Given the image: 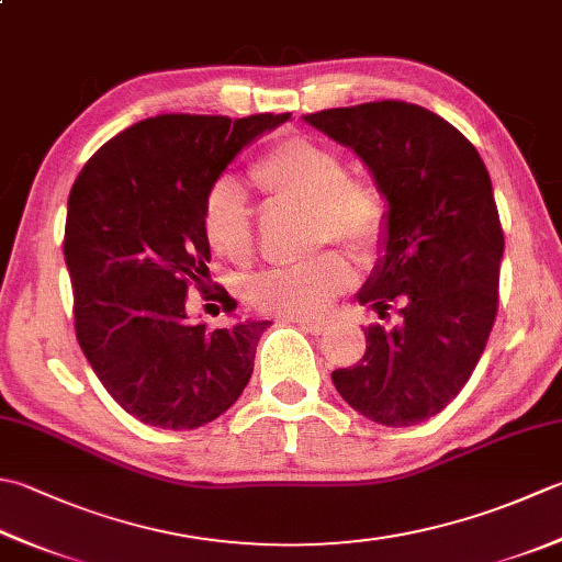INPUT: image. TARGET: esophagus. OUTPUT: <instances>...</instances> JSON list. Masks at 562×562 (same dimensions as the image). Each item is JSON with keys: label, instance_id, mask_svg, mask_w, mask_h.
I'll return each instance as SVG.
<instances>
[{"label": "esophagus", "instance_id": "34e87169", "mask_svg": "<svg viewBox=\"0 0 562 562\" xmlns=\"http://www.w3.org/2000/svg\"><path fill=\"white\" fill-rule=\"evenodd\" d=\"M294 324L302 328V331H306V334H312V336H318V334H324L326 331V322H312V318H294Z\"/></svg>", "mask_w": 562, "mask_h": 562}]
</instances>
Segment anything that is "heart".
Returning <instances> with one entry per match:
<instances>
[{"label":"heart","mask_w":562,"mask_h":562,"mask_svg":"<svg viewBox=\"0 0 562 562\" xmlns=\"http://www.w3.org/2000/svg\"><path fill=\"white\" fill-rule=\"evenodd\" d=\"M252 180L278 200L310 206L314 244L338 240L360 256H372L387 236V206L375 187L350 180L344 158L312 138L290 136L270 146L252 165ZM204 236L231 262H246L256 244L252 209L231 178L212 184L202 209ZM356 280L340 252H324L310 262L258 274L248 294L262 312L288 318L322 316Z\"/></svg>","instance_id":"b5f03b06"}]
</instances>
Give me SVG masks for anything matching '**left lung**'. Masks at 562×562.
Segmentation results:
<instances>
[{
    "label": "left lung",
    "mask_w": 562,
    "mask_h": 562,
    "mask_svg": "<svg viewBox=\"0 0 562 562\" xmlns=\"http://www.w3.org/2000/svg\"><path fill=\"white\" fill-rule=\"evenodd\" d=\"M304 121L368 165L387 236L358 302L400 324L366 328V356L331 372L340 397L382 426L431 419L458 397L497 316L504 234L475 146L424 106L368 102Z\"/></svg>",
    "instance_id": "left-lung-1"
}]
</instances>
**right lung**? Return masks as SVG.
<instances>
[{
	"instance_id": "1",
	"label": "right lung",
	"mask_w": 562,
	"mask_h": 562,
	"mask_svg": "<svg viewBox=\"0 0 562 562\" xmlns=\"http://www.w3.org/2000/svg\"><path fill=\"white\" fill-rule=\"evenodd\" d=\"M290 114H160L121 131L70 190L65 262L75 334L104 390L138 422L200 428L234 404L270 322L209 331L187 290L209 292L204 196L240 150ZM234 312L226 292L209 294Z\"/></svg>"
}]
</instances>
